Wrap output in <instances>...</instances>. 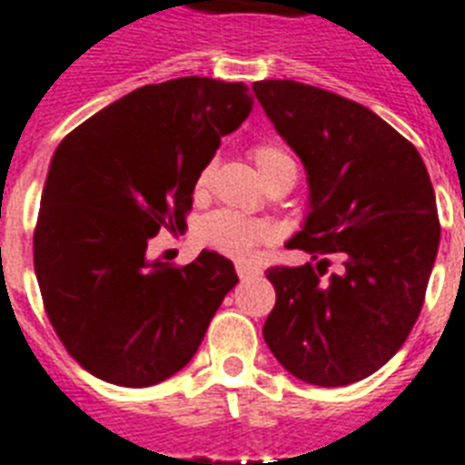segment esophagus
<instances>
[{"mask_svg": "<svg viewBox=\"0 0 465 465\" xmlns=\"http://www.w3.org/2000/svg\"><path fill=\"white\" fill-rule=\"evenodd\" d=\"M258 268L256 265H248V263H236V275H239L241 280H248L253 278V275H258Z\"/></svg>", "mask_w": 465, "mask_h": 465, "instance_id": "obj_1", "label": "esophagus"}]
</instances>
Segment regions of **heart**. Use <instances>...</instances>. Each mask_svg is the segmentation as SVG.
<instances>
[{"mask_svg": "<svg viewBox=\"0 0 465 465\" xmlns=\"http://www.w3.org/2000/svg\"><path fill=\"white\" fill-rule=\"evenodd\" d=\"M251 155H253V163H256L265 185H272L282 177H297L295 161L285 148L275 146V143H258V146L251 148ZM209 177H212V165H204L197 175V183H194L197 193L207 190ZM200 236L209 248H214L224 256L248 258L261 241L271 236V229L263 222L246 219L222 209V212H214L202 222Z\"/></svg>", "mask_w": 465, "mask_h": 465, "instance_id": "obj_1", "label": "heart"}]
</instances>
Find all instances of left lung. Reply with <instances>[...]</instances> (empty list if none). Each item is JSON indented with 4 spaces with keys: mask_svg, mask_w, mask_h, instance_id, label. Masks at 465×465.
Here are the masks:
<instances>
[{
    "mask_svg": "<svg viewBox=\"0 0 465 465\" xmlns=\"http://www.w3.org/2000/svg\"><path fill=\"white\" fill-rule=\"evenodd\" d=\"M253 92L307 170L310 209L288 248L317 261L268 271L265 343L300 381L351 385L385 366L420 317L441 236L430 173L359 102L295 80H261ZM329 252L342 268L327 279Z\"/></svg>",
    "mask_w": 465,
    "mask_h": 465,
    "instance_id": "8db88e82",
    "label": "left lung"
}]
</instances>
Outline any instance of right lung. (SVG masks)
Wrapping results in <instances>:
<instances>
[{"instance_id":"obj_1","label":"right lung","mask_w":465,"mask_h":465,"mask_svg":"<svg viewBox=\"0 0 465 465\" xmlns=\"http://www.w3.org/2000/svg\"><path fill=\"white\" fill-rule=\"evenodd\" d=\"M251 106L243 83L177 77L116 99L55 148L34 268L55 334L92 375L148 388L200 349L239 282L233 263L202 251L175 268L151 261L148 241L185 232L200 170Z\"/></svg>"}]
</instances>
